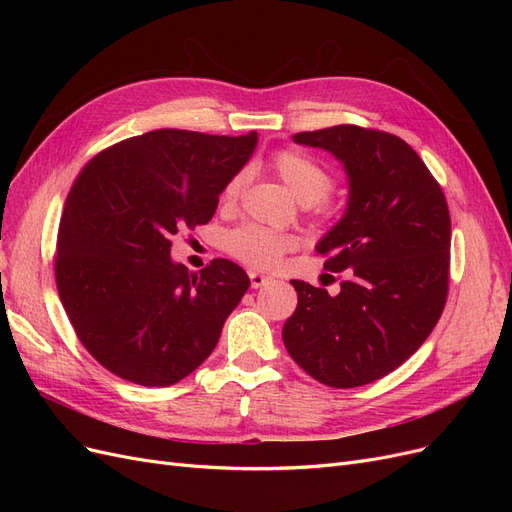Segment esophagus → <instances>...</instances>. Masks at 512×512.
<instances>
[{"instance_id": "esophagus-1", "label": "esophagus", "mask_w": 512, "mask_h": 512, "mask_svg": "<svg viewBox=\"0 0 512 512\" xmlns=\"http://www.w3.org/2000/svg\"><path fill=\"white\" fill-rule=\"evenodd\" d=\"M247 275H250L252 288H262V286H267V284L271 282L269 275H262V273H258V271H250Z\"/></svg>"}]
</instances>
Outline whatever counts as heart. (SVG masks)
I'll return each instance as SVG.
<instances>
[{
  "instance_id": "heart-1",
  "label": "heart",
  "mask_w": 512,
  "mask_h": 512,
  "mask_svg": "<svg viewBox=\"0 0 512 512\" xmlns=\"http://www.w3.org/2000/svg\"><path fill=\"white\" fill-rule=\"evenodd\" d=\"M271 166L286 185L288 190L297 196L303 205H314L320 198L329 194L333 177L327 166H322L307 153L299 149H282L271 158ZM245 175L239 173L228 181L222 198L226 203L235 200L241 192ZM299 239L290 232H280L265 226L247 224L232 230L226 237L228 252L239 258L245 265L254 269H271L280 262L288 252L297 250Z\"/></svg>"
}]
</instances>
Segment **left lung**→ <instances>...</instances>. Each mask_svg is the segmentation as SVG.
I'll use <instances>...</instances> for the list:
<instances>
[{
    "instance_id": "obj_1",
    "label": "left lung",
    "mask_w": 512,
    "mask_h": 512,
    "mask_svg": "<svg viewBox=\"0 0 512 512\" xmlns=\"http://www.w3.org/2000/svg\"><path fill=\"white\" fill-rule=\"evenodd\" d=\"M348 177L346 211L316 252L344 271L335 297L292 280L297 309L282 339L301 369L333 389L391 374L436 327L448 292L451 215L438 181L399 136L359 126L299 132Z\"/></svg>"
}]
</instances>
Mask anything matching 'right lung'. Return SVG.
<instances>
[{
  "mask_svg": "<svg viewBox=\"0 0 512 512\" xmlns=\"http://www.w3.org/2000/svg\"><path fill=\"white\" fill-rule=\"evenodd\" d=\"M258 134L153 130L100 151L61 213L55 280L94 359L141 386H170L203 365L250 288L215 258L200 273L170 258L181 228L207 224Z\"/></svg>",
  "mask_w": 512,
  "mask_h": 512,
  "instance_id": "right-lung-1",
  "label": "right lung"
}]
</instances>
